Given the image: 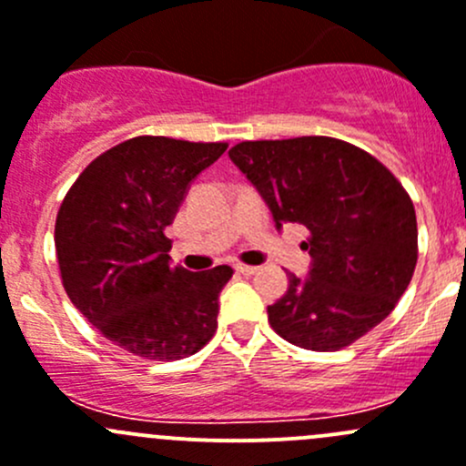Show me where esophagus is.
Returning a JSON list of instances; mask_svg holds the SVG:
<instances>
[{"mask_svg": "<svg viewBox=\"0 0 466 466\" xmlns=\"http://www.w3.org/2000/svg\"><path fill=\"white\" fill-rule=\"evenodd\" d=\"M235 271H238V274H242V276H253L258 271V267L242 265V262H239V265H235Z\"/></svg>", "mask_w": 466, "mask_h": 466, "instance_id": "34e87169", "label": "esophagus"}]
</instances>
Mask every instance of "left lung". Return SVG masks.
I'll list each match as a JSON object with an SVG mask.
<instances>
[{
  "instance_id": "left-lung-1",
  "label": "left lung",
  "mask_w": 466,
  "mask_h": 466,
  "mask_svg": "<svg viewBox=\"0 0 466 466\" xmlns=\"http://www.w3.org/2000/svg\"><path fill=\"white\" fill-rule=\"evenodd\" d=\"M231 160L258 187L276 227L310 231L312 269L267 308L289 344L339 351L379 326L417 267V215L399 178L360 147L329 136L244 140Z\"/></svg>"
}]
</instances>
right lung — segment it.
Here are the masks:
<instances>
[{"instance_id": "right-lung-1", "label": "right lung", "mask_w": 466, "mask_h": 466, "mask_svg": "<svg viewBox=\"0 0 466 466\" xmlns=\"http://www.w3.org/2000/svg\"><path fill=\"white\" fill-rule=\"evenodd\" d=\"M227 142L137 136L96 156L56 215L58 269L76 310L106 339L145 360H181L218 330L228 265L187 271L169 262L187 186Z\"/></svg>"}]
</instances>
